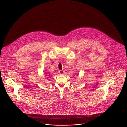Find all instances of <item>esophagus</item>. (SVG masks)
<instances>
[{
    "label": "esophagus",
    "mask_w": 127,
    "mask_h": 127,
    "mask_svg": "<svg viewBox=\"0 0 127 127\" xmlns=\"http://www.w3.org/2000/svg\"><path fill=\"white\" fill-rule=\"evenodd\" d=\"M59 72L60 74H63L64 73V72L63 70H60L59 71Z\"/></svg>",
    "instance_id": "1"
}]
</instances>
